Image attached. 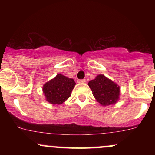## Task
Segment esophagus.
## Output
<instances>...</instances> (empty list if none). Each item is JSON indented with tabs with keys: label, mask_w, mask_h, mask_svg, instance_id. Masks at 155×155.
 <instances>
[{
	"label": "esophagus",
	"mask_w": 155,
	"mask_h": 155,
	"mask_svg": "<svg viewBox=\"0 0 155 155\" xmlns=\"http://www.w3.org/2000/svg\"><path fill=\"white\" fill-rule=\"evenodd\" d=\"M77 82L79 83V84L85 83V82H86V80H85V79H79V80H78V81H77Z\"/></svg>",
	"instance_id": "1"
}]
</instances>
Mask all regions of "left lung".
<instances>
[{
	"label": "left lung",
	"instance_id": "1",
	"mask_svg": "<svg viewBox=\"0 0 155 155\" xmlns=\"http://www.w3.org/2000/svg\"><path fill=\"white\" fill-rule=\"evenodd\" d=\"M88 85L96 101L103 106L116 104L120 98V87L102 74L89 81Z\"/></svg>",
	"mask_w": 155,
	"mask_h": 155
}]
</instances>
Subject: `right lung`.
<instances>
[{
	"instance_id": "1",
	"label": "right lung",
	"mask_w": 155,
	"mask_h": 155,
	"mask_svg": "<svg viewBox=\"0 0 155 155\" xmlns=\"http://www.w3.org/2000/svg\"><path fill=\"white\" fill-rule=\"evenodd\" d=\"M75 85L74 79L59 74L54 79L44 84L43 92L48 102L51 104L60 105L70 97Z\"/></svg>"
}]
</instances>
